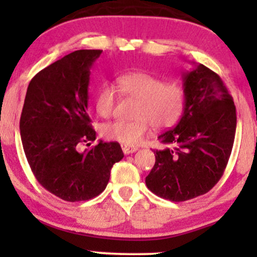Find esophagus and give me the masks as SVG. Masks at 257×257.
I'll return each mask as SVG.
<instances>
[{"instance_id": "34e87169", "label": "esophagus", "mask_w": 257, "mask_h": 257, "mask_svg": "<svg viewBox=\"0 0 257 257\" xmlns=\"http://www.w3.org/2000/svg\"><path fill=\"white\" fill-rule=\"evenodd\" d=\"M122 150L125 155H129V153H134L138 151V147L135 146H129V145H122Z\"/></svg>"}]
</instances>
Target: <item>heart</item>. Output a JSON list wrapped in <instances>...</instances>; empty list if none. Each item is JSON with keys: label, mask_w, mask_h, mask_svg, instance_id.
<instances>
[{"label": "heart", "mask_w": 257, "mask_h": 257, "mask_svg": "<svg viewBox=\"0 0 257 257\" xmlns=\"http://www.w3.org/2000/svg\"><path fill=\"white\" fill-rule=\"evenodd\" d=\"M120 93L139 99L134 120H113L102 125L101 135L123 145H137L151 129L168 128L181 116L185 91L178 84L167 83L163 78L149 72H129L117 78ZM116 89L104 83L95 95V108L101 117H110L116 107Z\"/></svg>", "instance_id": "b5f03b06"}]
</instances>
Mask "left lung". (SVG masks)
<instances>
[{"label":"left lung","instance_id":"obj_1","mask_svg":"<svg viewBox=\"0 0 257 257\" xmlns=\"http://www.w3.org/2000/svg\"><path fill=\"white\" fill-rule=\"evenodd\" d=\"M182 116L158 137L166 149L155 151L156 163L145 180L150 191L173 202L196 198L217 184L237 126L234 102L217 73L197 64L182 73Z\"/></svg>","mask_w":257,"mask_h":257}]
</instances>
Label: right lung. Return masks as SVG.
Returning <instances> with one entry per match:
<instances>
[{
	"label": "right lung",
	"mask_w": 257,
	"mask_h": 257,
	"mask_svg": "<svg viewBox=\"0 0 257 257\" xmlns=\"http://www.w3.org/2000/svg\"><path fill=\"white\" fill-rule=\"evenodd\" d=\"M99 49L65 55L31 79L20 117V137L30 168L47 191L81 202L99 196L114 163L124 157L118 143L90 146L96 139L88 114L90 69Z\"/></svg>",
	"instance_id": "1"
}]
</instances>
